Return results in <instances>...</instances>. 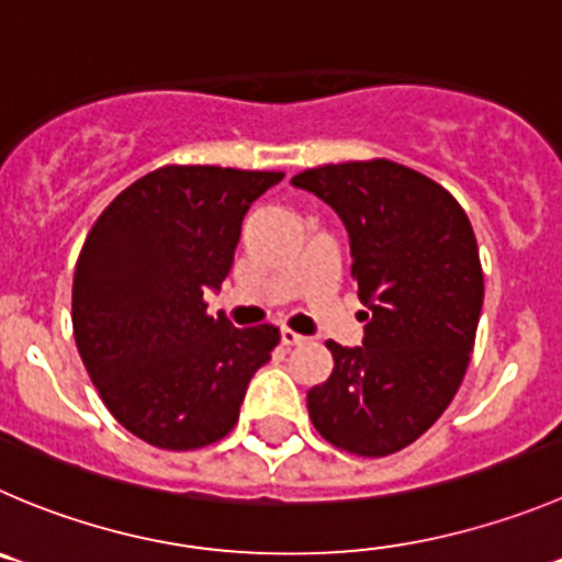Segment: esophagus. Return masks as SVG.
I'll return each mask as SVG.
<instances>
[{"mask_svg":"<svg viewBox=\"0 0 562 562\" xmlns=\"http://www.w3.org/2000/svg\"><path fill=\"white\" fill-rule=\"evenodd\" d=\"M278 334H281V345H286V347L303 345V341H306V336L295 334V330H292V328H281V330H278Z\"/></svg>","mask_w":562,"mask_h":562,"instance_id":"34e87169","label":"esophagus"}]
</instances>
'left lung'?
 <instances>
[{"label":"left lung","mask_w":562,"mask_h":562,"mask_svg":"<svg viewBox=\"0 0 562 562\" xmlns=\"http://www.w3.org/2000/svg\"><path fill=\"white\" fill-rule=\"evenodd\" d=\"M345 223L364 341H328L334 372L308 389L325 441L383 458L445 414L469 367L483 308V267L472 223L427 176L389 162H341L292 179Z\"/></svg>","instance_id":"1"}]
</instances>
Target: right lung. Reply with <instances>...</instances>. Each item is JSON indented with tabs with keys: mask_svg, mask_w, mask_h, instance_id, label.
Wrapping results in <instances>:
<instances>
[{
	"mask_svg": "<svg viewBox=\"0 0 562 562\" xmlns=\"http://www.w3.org/2000/svg\"><path fill=\"white\" fill-rule=\"evenodd\" d=\"M272 170L165 165L126 187L90 228L74 272L79 356L121 425L159 450L215 445L237 425L278 328L206 314L250 204Z\"/></svg>",
	"mask_w": 562,
	"mask_h": 562,
	"instance_id": "add662e5",
	"label": "right lung"
}]
</instances>
